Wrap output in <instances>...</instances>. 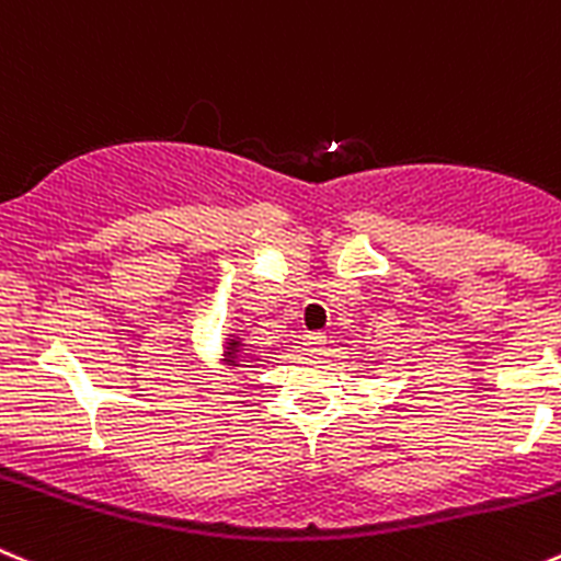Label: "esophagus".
Wrapping results in <instances>:
<instances>
[{
	"label": "esophagus",
	"instance_id": "esophagus-1",
	"mask_svg": "<svg viewBox=\"0 0 561 561\" xmlns=\"http://www.w3.org/2000/svg\"><path fill=\"white\" fill-rule=\"evenodd\" d=\"M324 333H306L302 335V344H306V350L311 352V355H319V352H322V346H324Z\"/></svg>",
	"mask_w": 561,
	"mask_h": 561
}]
</instances>
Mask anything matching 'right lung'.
<instances>
[{"label": "right lung", "instance_id": "add662e5", "mask_svg": "<svg viewBox=\"0 0 561 561\" xmlns=\"http://www.w3.org/2000/svg\"><path fill=\"white\" fill-rule=\"evenodd\" d=\"M239 341H228L226 344V357H228V364H239Z\"/></svg>", "mask_w": 561, "mask_h": 561}]
</instances>
